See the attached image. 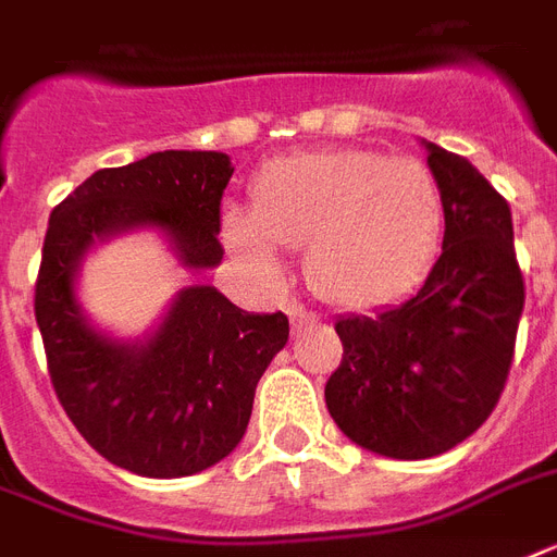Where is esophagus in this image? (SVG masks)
<instances>
[{"mask_svg":"<svg viewBox=\"0 0 557 557\" xmlns=\"http://www.w3.org/2000/svg\"><path fill=\"white\" fill-rule=\"evenodd\" d=\"M288 321H292V326H295V330H304L306 323L314 321V314L306 312L304 306H292V309H288Z\"/></svg>","mask_w":557,"mask_h":557,"instance_id":"obj_1","label":"esophagus"}]
</instances>
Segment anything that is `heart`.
<instances>
[{"label": "heart", "mask_w": 557, "mask_h": 557, "mask_svg": "<svg viewBox=\"0 0 557 557\" xmlns=\"http://www.w3.org/2000/svg\"><path fill=\"white\" fill-rule=\"evenodd\" d=\"M227 245L265 283L283 277L280 243H306V280L341 309H375L413 292L445 234V199L428 164L372 150L274 159L251 178V208L227 205Z\"/></svg>", "instance_id": "heart-1"}]
</instances>
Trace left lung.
Listing matches in <instances>:
<instances>
[{"label": "left lung", "mask_w": 557, "mask_h": 557, "mask_svg": "<svg viewBox=\"0 0 557 557\" xmlns=\"http://www.w3.org/2000/svg\"><path fill=\"white\" fill-rule=\"evenodd\" d=\"M422 147L445 199L440 260L405 304L338 318L323 393L344 436L389 459L445 454L492 416L527 297L506 199L468 159Z\"/></svg>", "instance_id": "obj_1"}]
</instances>
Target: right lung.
<instances>
[{"mask_svg":"<svg viewBox=\"0 0 557 557\" xmlns=\"http://www.w3.org/2000/svg\"><path fill=\"white\" fill-rule=\"evenodd\" d=\"M225 152L164 150L98 170L48 219L34 312L60 405L112 466L173 480L216 466L245 436L253 389L286 347L283 312L253 314L208 283L178 288L141 338L100 330L77 297L98 245L156 231L187 271L222 262Z\"/></svg>","mask_w":557,"mask_h":557,"instance_id":"obj_1","label":"right lung"}]
</instances>
